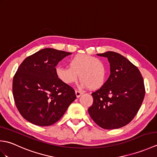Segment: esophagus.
I'll return each instance as SVG.
<instances>
[{
    "instance_id": "1",
    "label": "esophagus",
    "mask_w": 157,
    "mask_h": 157,
    "mask_svg": "<svg viewBox=\"0 0 157 157\" xmlns=\"http://www.w3.org/2000/svg\"><path fill=\"white\" fill-rule=\"evenodd\" d=\"M75 95H76V96H77V98L80 97L81 95L83 94V93H82V92L78 91V90H75Z\"/></svg>"
}]
</instances>
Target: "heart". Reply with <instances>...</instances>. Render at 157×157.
I'll return each instance as SVG.
<instances>
[{
	"label": "heart",
	"instance_id": "b5f03b06",
	"mask_svg": "<svg viewBox=\"0 0 157 157\" xmlns=\"http://www.w3.org/2000/svg\"><path fill=\"white\" fill-rule=\"evenodd\" d=\"M69 67H56L55 74L60 81L71 84L79 77V86L96 90L104 85L106 79V65L101 60L91 55L78 54L69 60Z\"/></svg>",
	"mask_w": 157,
	"mask_h": 157
}]
</instances>
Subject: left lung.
<instances>
[{
    "label": "left lung",
    "instance_id": "8db88e82",
    "mask_svg": "<svg viewBox=\"0 0 157 157\" xmlns=\"http://www.w3.org/2000/svg\"><path fill=\"white\" fill-rule=\"evenodd\" d=\"M97 55L108 59L111 74L92 94L94 101L89 115L103 129L122 128L140 108L145 95L144 80L137 67L119 53L108 51Z\"/></svg>",
    "mask_w": 157,
    "mask_h": 157
}]
</instances>
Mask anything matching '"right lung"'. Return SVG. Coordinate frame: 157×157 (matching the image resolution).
Segmentation results:
<instances>
[{
  "instance_id": "1",
  "label": "right lung",
  "mask_w": 157,
  "mask_h": 157,
  "mask_svg": "<svg viewBox=\"0 0 157 157\" xmlns=\"http://www.w3.org/2000/svg\"><path fill=\"white\" fill-rule=\"evenodd\" d=\"M71 52L46 48L28 56L13 81V94L20 114L39 126L54 124L75 101V91L56 78L55 67Z\"/></svg>"
}]
</instances>
